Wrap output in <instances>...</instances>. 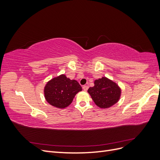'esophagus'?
<instances>
[{
  "instance_id": "obj_1",
  "label": "esophagus",
  "mask_w": 160,
  "mask_h": 160,
  "mask_svg": "<svg viewBox=\"0 0 160 160\" xmlns=\"http://www.w3.org/2000/svg\"><path fill=\"white\" fill-rule=\"evenodd\" d=\"M88 88H89L88 86H87V85H84V86H83V89L84 91H87V90L88 89Z\"/></svg>"
}]
</instances>
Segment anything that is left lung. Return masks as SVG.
<instances>
[{
    "label": "left lung",
    "instance_id": "obj_1",
    "mask_svg": "<svg viewBox=\"0 0 160 160\" xmlns=\"http://www.w3.org/2000/svg\"><path fill=\"white\" fill-rule=\"evenodd\" d=\"M88 91L95 103L103 109L118 103L122 93L118 85L105 77L95 80L94 86L89 88Z\"/></svg>",
    "mask_w": 160,
    "mask_h": 160
}]
</instances>
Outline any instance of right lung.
Masks as SVG:
<instances>
[{"instance_id": "add662e5", "label": "right lung", "mask_w": 160, "mask_h": 160, "mask_svg": "<svg viewBox=\"0 0 160 160\" xmlns=\"http://www.w3.org/2000/svg\"><path fill=\"white\" fill-rule=\"evenodd\" d=\"M82 88L75 80L61 75L47 82L44 89L46 101L55 108L63 109L69 106Z\"/></svg>"}]
</instances>
